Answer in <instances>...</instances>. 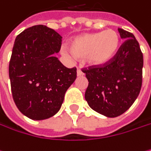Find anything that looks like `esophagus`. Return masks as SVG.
<instances>
[{
  "label": "esophagus",
  "mask_w": 151,
  "mask_h": 151,
  "mask_svg": "<svg viewBox=\"0 0 151 151\" xmlns=\"http://www.w3.org/2000/svg\"><path fill=\"white\" fill-rule=\"evenodd\" d=\"M83 74H84V73L82 72V70H81V69H78V70H77V75H78V76H82Z\"/></svg>",
  "instance_id": "34e87169"
}]
</instances>
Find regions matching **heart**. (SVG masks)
I'll return each instance as SVG.
<instances>
[{
  "instance_id": "obj_1",
  "label": "heart",
  "mask_w": 151,
  "mask_h": 151,
  "mask_svg": "<svg viewBox=\"0 0 151 151\" xmlns=\"http://www.w3.org/2000/svg\"><path fill=\"white\" fill-rule=\"evenodd\" d=\"M120 45V37L114 29H106L98 33L85 34L74 38L70 44V51L74 56L85 59L87 63L100 67L108 63L116 55ZM63 55L69 58L73 55L67 51Z\"/></svg>"
}]
</instances>
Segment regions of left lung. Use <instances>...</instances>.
Returning <instances> with one entry per match:
<instances>
[{"label": "left lung", "mask_w": 151, "mask_h": 151, "mask_svg": "<svg viewBox=\"0 0 151 151\" xmlns=\"http://www.w3.org/2000/svg\"><path fill=\"white\" fill-rule=\"evenodd\" d=\"M125 39L115 56L106 65L83 68L88 81L85 99L96 112L116 117L127 111L142 84L143 55L132 33L118 28Z\"/></svg>", "instance_id": "8db88e82"}]
</instances>
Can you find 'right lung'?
<instances>
[{"label": "right lung", "instance_id": "1", "mask_svg": "<svg viewBox=\"0 0 151 151\" xmlns=\"http://www.w3.org/2000/svg\"><path fill=\"white\" fill-rule=\"evenodd\" d=\"M61 45L62 37L44 25L28 27L16 37L9 65L12 98L32 120L55 115L77 77L76 68H66L55 56Z\"/></svg>", "mask_w": 151, "mask_h": 151}]
</instances>
